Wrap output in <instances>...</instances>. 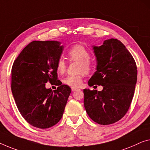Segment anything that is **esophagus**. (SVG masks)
<instances>
[{
	"label": "esophagus",
	"mask_w": 150,
	"mask_h": 150,
	"mask_svg": "<svg viewBox=\"0 0 150 150\" xmlns=\"http://www.w3.org/2000/svg\"><path fill=\"white\" fill-rule=\"evenodd\" d=\"M77 89H78V88H76V87H71V90L72 91H75Z\"/></svg>",
	"instance_id": "34e87169"
}]
</instances>
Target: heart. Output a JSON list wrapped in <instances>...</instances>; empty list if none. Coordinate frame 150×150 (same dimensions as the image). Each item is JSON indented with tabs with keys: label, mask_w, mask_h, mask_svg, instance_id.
Here are the masks:
<instances>
[{
	"label": "heart",
	"mask_w": 150,
	"mask_h": 150,
	"mask_svg": "<svg viewBox=\"0 0 150 150\" xmlns=\"http://www.w3.org/2000/svg\"><path fill=\"white\" fill-rule=\"evenodd\" d=\"M67 55L70 61H77L79 62L78 71L79 74L68 75L62 79V83L69 86L77 87L81 86L83 78L86 73H89L92 69V63L90 61L91 54L88 49L81 44H75L69 49ZM67 69L66 62L60 58L56 62V69L57 72L62 74L65 72Z\"/></svg>",
	"instance_id": "b5f03b06"
}]
</instances>
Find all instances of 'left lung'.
I'll return each mask as SVG.
<instances>
[{
	"label": "left lung",
	"mask_w": 150,
	"mask_h": 150,
	"mask_svg": "<svg viewBox=\"0 0 150 150\" xmlns=\"http://www.w3.org/2000/svg\"><path fill=\"white\" fill-rule=\"evenodd\" d=\"M97 71L88 85L103 89H83L84 106L89 117L100 125H110L126 115L132 102L137 68L133 56L117 39L105 40L94 46Z\"/></svg>",
	"instance_id": "obj_1"
}]
</instances>
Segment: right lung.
Listing matches in <instances>:
<instances>
[{
    "instance_id": "add662e5",
    "label": "right lung",
    "mask_w": 150,
    "mask_h": 150,
    "mask_svg": "<svg viewBox=\"0 0 150 150\" xmlns=\"http://www.w3.org/2000/svg\"><path fill=\"white\" fill-rule=\"evenodd\" d=\"M57 41H33L13 62L11 90L20 114L29 124L47 129L61 119L71 88L58 79L56 62L63 46ZM59 86L52 91L45 83Z\"/></svg>"
}]
</instances>
